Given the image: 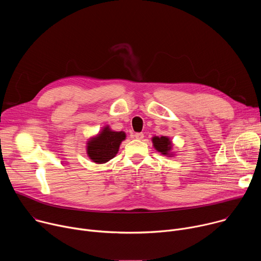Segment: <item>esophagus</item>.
I'll use <instances>...</instances> for the list:
<instances>
[{
	"label": "esophagus",
	"instance_id": "esophagus-1",
	"mask_svg": "<svg viewBox=\"0 0 261 261\" xmlns=\"http://www.w3.org/2000/svg\"><path fill=\"white\" fill-rule=\"evenodd\" d=\"M134 137H135L136 139H138V140H141V139L144 137V135H143V133H135V134H134Z\"/></svg>",
	"mask_w": 261,
	"mask_h": 261
}]
</instances>
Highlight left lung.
<instances>
[{
	"label": "left lung",
	"mask_w": 261,
	"mask_h": 261,
	"mask_svg": "<svg viewBox=\"0 0 261 261\" xmlns=\"http://www.w3.org/2000/svg\"><path fill=\"white\" fill-rule=\"evenodd\" d=\"M153 144L155 146L156 150L158 152H160L162 155H171L170 151H171V141L169 140V138L167 136H155L153 137Z\"/></svg>",
	"instance_id": "left-lung-1"
}]
</instances>
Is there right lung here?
<instances>
[{
    "label": "right lung",
    "mask_w": 261,
    "mask_h": 261,
    "mask_svg": "<svg viewBox=\"0 0 261 261\" xmlns=\"http://www.w3.org/2000/svg\"><path fill=\"white\" fill-rule=\"evenodd\" d=\"M125 138V132L113 131L106 126L97 136L92 137L88 141V156L95 163H106L118 154L120 144Z\"/></svg>",
    "instance_id": "obj_1"
}]
</instances>
